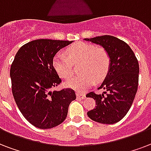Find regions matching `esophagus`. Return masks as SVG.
Returning a JSON list of instances; mask_svg holds the SVG:
<instances>
[{
  "label": "esophagus",
  "mask_w": 151,
  "mask_h": 151,
  "mask_svg": "<svg viewBox=\"0 0 151 151\" xmlns=\"http://www.w3.org/2000/svg\"><path fill=\"white\" fill-rule=\"evenodd\" d=\"M76 95H77V97H78V99L83 100V99L86 98V94L81 93H79V92H77V93H76Z\"/></svg>",
  "instance_id": "obj_1"
}]
</instances>
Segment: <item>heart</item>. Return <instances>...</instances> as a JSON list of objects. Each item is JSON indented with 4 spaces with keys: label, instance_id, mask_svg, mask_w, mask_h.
Wrapping results in <instances>:
<instances>
[{
    "label": "heart",
    "instance_id": "obj_1",
    "mask_svg": "<svg viewBox=\"0 0 151 151\" xmlns=\"http://www.w3.org/2000/svg\"><path fill=\"white\" fill-rule=\"evenodd\" d=\"M66 55L57 53L53 59L55 70L63 78L73 73V63H80L79 72L65 81L66 87L84 90L96 81L102 80L109 72L111 59L104 48L87 42H78L66 50Z\"/></svg>",
    "mask_w": 151,
    "mask_h": 151
}]
</instances>
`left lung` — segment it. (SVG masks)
Masks as SVG:
<instances>
[{"label":"left lung","instance_id":"1","mask_svg":"<svg viewBox=\"0 0 151 151\" xmlns=\"http://www.w3.org/2000/svg\"><path fill=\"white\" fill-rule=\"evenodd\" d=\"M85 40L102 46L111 59L109 73L97 88L105 92L87 94L96 101V104L87 115L101 124H116L126 116L133 103L139 84V63L131 47L118 38L102 35Z\"/></svg>","mask_w":151,"mask_h":151}]
</instances>
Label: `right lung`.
<instances>
[{
  "mask_svg": "<svg viewBox=\"0 0 151 151\" xmlns=\"http://www.w3.org/2000/svg\"><path fill=\"white\" fill-rule=\"evenodd\" d=\"M72 41L36 40L22 46L10 68L12 92L19 111L30 124L50 129L63 123L76 99L72 88L51 91L62 82L53 58Z\"/></svg>",
  "mask_w": 151,
  "mask_h": 151,
  "instance_id": "add662e5",
  "label": "right lung"
}]
</instances>
